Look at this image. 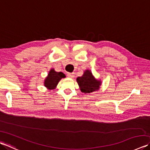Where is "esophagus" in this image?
I'll return each instance as SVG.
<instances>
[{
  "instance_id": "obj_1",
  "label": "esophagus",
  "mask_w": 150,
  "mask_h": 150,
  "mask_svg": "<svg viewBox=\"0 0 150 150\" xmlns=\"http://www.w3.org/2000/svg\"><path fill=\"white\" fill-rule=\"evenodd\" d=\"M67 76H68V77L69 78H71V79L74 78V77H75L74 73H67Z\"/></svg>"
}]
</instances>
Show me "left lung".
<instances>
[{"label":"left lung","instance_id":"8db88e82","mask_svg":"<svg viewBox=\"0 0 150 150\" xmlns=\"http://www.w3.org/2000/svg\"><path fill=\"white\" fill-rule=\"evenodd\" d=\"M77 82L81 92L84 93H90L98 91L102 84L100 80L95 78L90 69L85 70L81 77L77 78Z\"/></svg>","mask_w":150,"mask_h":150}]
</instances>
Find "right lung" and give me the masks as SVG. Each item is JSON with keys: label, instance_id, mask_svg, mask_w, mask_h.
I'll return each mask as SVG.
<instances>
[{"label": "right lung", "instance_id": "1", "mask_svg": "<svg viewBox=\"0 0 150 150\" xmlns=\"http://www.w3.org/2000/svg\"><path fill=\"white\" fill-rule=\"evenodd\" d=\"M66 75L62 72H57L53 68L51 69L47 76L44 79V85L47 90H53L55 89L61 79L65 78Z\"/></svg>", "mask_w": 150, "mask_h": 150}]
</instances>
